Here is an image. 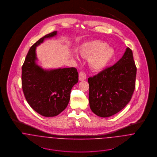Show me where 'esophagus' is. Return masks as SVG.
I'll return each instance as SVG.
<instances>
[{
	"label": "esophagus",
	"mask_w": 157,
	"mask_h": 157,
	"mask_svg": "<svg viewBox=\"0 0 157 157\" xmlns=\"http://www.w3.org/2000/svg\"><path fill=\"white\" fill-rule=\"evenodd\" d=\"M78 79L80 81H83L86 79V74L84 72H80L79 74Z\"/></svg>",
	"instance_id": "34e87169"
}]
</instances>
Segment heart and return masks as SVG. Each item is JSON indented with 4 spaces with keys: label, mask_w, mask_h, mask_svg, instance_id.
Returning <instances> with one entry per match:
<instances>
[{
    "label": "heart",
    "mask_w": 157,
    "mask_h": 157,
    "mask_svg": "<svg viewBox=\"0 0 157 157\" xmlns=\"http://www.w3.org/2000/svg\"><path fill=\"white\" fill-rule=\"evenodd\" d=\"M82 52L84 56L90 57L89 65L96 71H103L108 67L115 54L112 46L100 40H92L85 43L82 46Z\"/></svg>",
    "instance_id": "1"
}]
</instances>
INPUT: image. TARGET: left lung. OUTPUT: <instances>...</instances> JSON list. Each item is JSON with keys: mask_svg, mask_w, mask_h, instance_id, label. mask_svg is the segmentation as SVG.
I'll use <instances>...</instances> for the list:
<instances>
[{"mask_svg": "<svg viewBox=\"0 0 157 157\" xmlns=\"http://www.w3.org/2000/svg\"><path fill=\"white\" fill-rule=\"evenodd\" d=\"M136 74L132 51L127 48L122 57L114 65L88 78L91 111L105 118L122 110L132 96Z\"/></svg>", "mask_w": 157, "mask_h": 157, "instance_id": "1", "label": "left lung"}]
</instances>
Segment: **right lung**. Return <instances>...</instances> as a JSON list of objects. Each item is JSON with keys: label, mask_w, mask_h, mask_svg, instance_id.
Listing matches in <instances>:
<instances>
[{"label": "right lung", "mask_w": 157, "mask_h": 157, "mask_svg": "<svg viewBox=\"0 0 157 157\" xmlns=\"http://www.w3.org/2000/svg\"><path fill=\"white\" fill-rule=\"evenodd\" d=\"M57 34V31L48 34L33 45L22 66V84L25 98L36 112L46 117L57 116L66 109L71 90L78 81L75 67L44 69L37 64L36 48Z\"/></svg>", "instance_id": "right-lung-1"}]
</instances>
